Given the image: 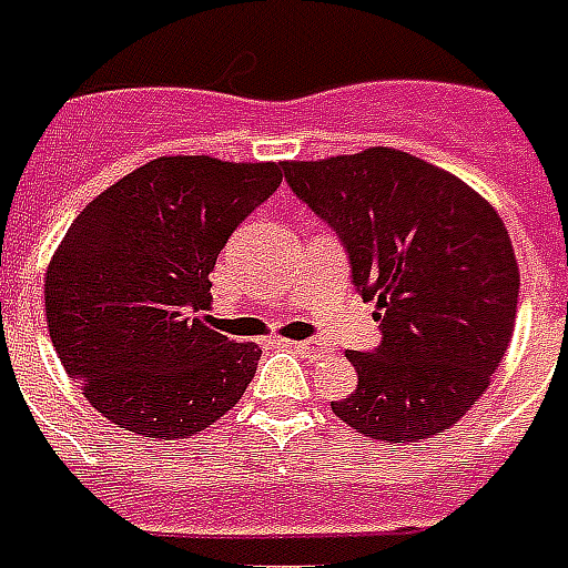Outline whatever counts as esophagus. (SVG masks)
<instances>
[{
  "mask_svg": "<svg viewBox=\"0 0 568 568\" xmlns=\"http://www.w3.org/2000/svg\"><path fill=\"white\" fill-rule=\"evenodd\" d=\"M288 348H292L294 354H301V357H306V361H322L324 348H322V342H315V339H301V342H288Z\"/></svg>",
  "mask_w": 568,
  "mask_h": 568,
  "instance_id": "1",
  "label": "esophagus"
}]
</instances>
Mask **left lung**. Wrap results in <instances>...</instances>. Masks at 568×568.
<instances>
[{
  "instance_id": "left-lung-1",
  "label": "left lung",
  "mask_w": 568,
  "mask_h": 568,
  "mask_svg": "<svg viewBox=\"0 0 568 568\" xmlns=\"http://www.w3.org/2000/svg\"><path fill=\"white\" fill-rule=\"evenodd\" d=\"M339 235L352 283L378 303L375 352H348L357 389L333 414L366 438L438 435L486 393L515 331L518 262L504 220L465 181L408 151L283 163Z\"/></svg>"
}]
</instances>
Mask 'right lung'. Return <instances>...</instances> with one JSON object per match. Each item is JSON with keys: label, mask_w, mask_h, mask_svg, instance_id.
Here are the masks:
<instances>
[{"label": "right lung", "mask_w": 568, "mask_h": 568, "mask_svg": "<svg viewBox=\"0 0 568 568\" xmlns=\"http://www.w3.org/2000/svg\"><path fill=\"white\" fill-rule=\"evenodd\" d=\"M283 163L158 158L82 207L43 280L64 369L103 417L187 438L235 408L262 352L202 322L211 271Z\"/></svg>", "instance_id": "add662e5"}]
</instances>
